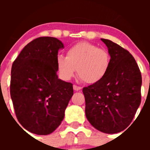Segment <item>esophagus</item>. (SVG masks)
<instances>
[{
    "instance_id": "34e87169",
    "label": "esophagus",
    "mask_w": 150,
    "mask_h": 150,
    "mask_svg": "<svg viewBox=\"0 0 150 150\" xmlns=\"http://www.w3.org/2000/svg\"><path fill=\"white\" fill-rule=\"evenodd\" d=\"M81 88H82L80 87V86H76V85H74V86H73V89L75 91H78L81 90Z\"/></svg>"
}]
</instances>
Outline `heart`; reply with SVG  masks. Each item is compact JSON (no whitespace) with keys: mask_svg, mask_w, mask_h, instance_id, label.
<instances>
[{"mask_svg":"<svg viewBox=\"0 0 150 150\" xmlns=\"http://www.w3.org/2000/svg\"><path fill=\"white\" fill-rule=\"evenodd\" d=\"M111 64L108 51L88 42H81L67 51V56H59L57 66L59 76L69 81L76 72L82 81L89 84L99 83L105 78Z\"/></svg>","mask_w":150,"mask_h":150,"instance_id":"b5f03b06","label":"heart"}]
</instances>
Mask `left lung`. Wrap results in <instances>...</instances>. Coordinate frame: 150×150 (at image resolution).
<instances>
[{"mask_svg": "<svg viewBox=\"0 0 150 150\" xmlns=\"http://www.w3.org/2000/svg\"><path fill=\"white\" fill-rule=\"evenodd\" d=\"M108 48L111 64L105 78L83 88L86 116L96 129L116 134L131 124L141 103L142 75L127 50L101 38Z\"/></svg>", "mask_w": 150, "mask_h": 150, "instance_id": "1", "label": "left lung"}]
</instances>
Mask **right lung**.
Listing matches in <instances>:
<instances>
[{
  "label": "right lung",
  "mask_w": 150,
  "mask_h": 150,
  "mask_svg": "<svg viewBox=\"0 0 150 150\" xmlns=\"http://www.w3.org/2000/svg\"><path fill=\"white\" fill-rule=\"evenodd\" d=\"M61 40L40 37L29 43L13 62L10 93L18 121L38 135L54 132L64 117L73 95L71 83L58 78V51Z\"/></svg>",
  "instance_id": "right-lung-1"
}]
</instances>
